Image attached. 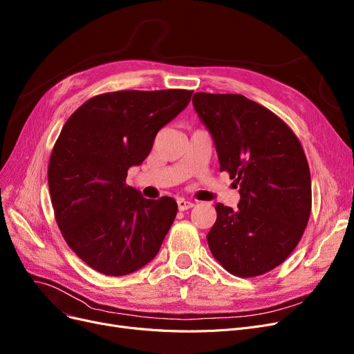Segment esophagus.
<instances>
[{"instance_id": "esophagus-1", "label": "esophagus", "mask_w": 354, "mask_h": 354, "mask_svg": "<svg viewBox=\"0 0 354 354\" xmlns=\"http://www.w3.org/2000/svg\"><path fill=\"white\" fill-rule=\"evenodd\" d=\"M178 208L180 211H185V209H189L194 207V203L192 201H188V199H183V198H178Z\"/></svg>"}]
</instances>
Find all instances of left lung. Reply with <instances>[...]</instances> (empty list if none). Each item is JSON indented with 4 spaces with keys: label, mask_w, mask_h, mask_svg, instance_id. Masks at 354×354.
Here are the masks:
<instances>
[{
    "label": "left lung",
    "mask_w": 354,
    "mask_h": 354,
    "mask_svg": "<svg viewBox=\"0 0 354 354\" xmlns=\"http://www.w3.org/2000/svg\"><path fill=\"white\" fill-rule=\"evenodd\" d=\"M192 104L212 137L220 171L240 194L237 209L215 205L209 250L236 276L266 273L297 248L311 214L302 146L279 117L243 95L196 92Z\"/></svg>",
    "instance_id": "left-lung-1"
}]
</instances>
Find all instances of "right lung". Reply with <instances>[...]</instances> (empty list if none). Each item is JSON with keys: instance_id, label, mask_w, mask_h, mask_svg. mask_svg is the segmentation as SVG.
I'll list each match as a JSON object with an SVG mask.
<instances>
[{"instance_id": "add662e5", "label": "right lung", "mask_w": 354, "mask_h": 354, "mask_svg": "<svg viewBox=\"0 0 354 354\" xmlns=\"http://www.w3.org/2000/svg\"><path fill=\"white\" fill-rule=\"evenodd\" d=\"M192 91H117L88 100L59 134L49 162L57 225L84 262L109 276L156 257L178 204L147 199L127 171L149 156L158 131L187 109Z\"/></svg>"}]
</instances>
